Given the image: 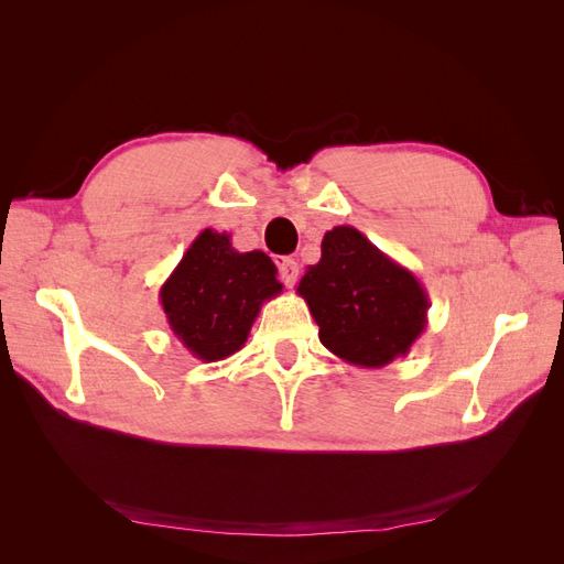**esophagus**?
Masks as SVG:
<instances>
[{
    "label": "esophagus",
    "instance_id": "1",
    "mask_svg": "<svg viewBox=\"0 0 564 564\" xmlns=\"http://www.w3.org/2000/svg\"><path fill=\"white\" fill-rule=\"evenodd\" d=\"M280 265V278L286 286H294L296 280H299V263L294 259H280L278 261Z\"/></svg>",
    "mask_w": 564,
    "mask_h": 564
}]
</instances>
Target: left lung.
<instances>
[{"label": "left lung", "mask_w": 564, "mask_h": 564, "mask_svg": "<svg viewBox=\"0 0 564 564\" xmlns=\"http://www.w3.org/2000/svg\"><path fill=\"white\" fill-rule=\"evenodd\" d=\"M296 294L340 360L379 369L404 357L429 324L431 301L412 270L392 261L352 226L322 237V256L305 268Z\"/></svg>", "instance_id": "obj_1"}]
</instances>
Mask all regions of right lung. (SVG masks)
<instances>
[{"label":"right lung","mask_w":564,"mask_h":564,"mask_svg":"<svg viewBox=\"0 0 564 564\" xmlns=\"http://www.w3.org/2000/svg\"><path fill=\"white\" fill-rule=\"evenodd\" d=\"M282 292L270 256L237 251L228 232L202 230L160 289L169 329L202 362L242 350L261 305Z\"/></svg>","instance_id":"obj_1"}]
</instances>
